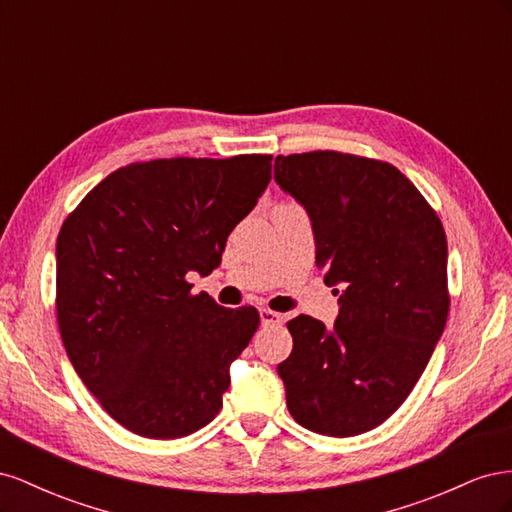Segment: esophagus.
I'll use <instances>...</instances> for the list:
<instances>
[{
  "instance_id": "esophagus-1",
  "label": "esophagus",
  "mask_w": 512,
  "mask_h": 512,
  "mask_svg": "<svg viewBox=\"0 0 512 512\" xmlns=\"http://www.w3.org/2000/svg\"><path fill=\"white\" fill-rule=\"evenodd\" d=\"M260 322L265 324H280L282 322V314H277V312H273V309H269V307H262L260 309Z\"/></svg>"
}]
</instances>
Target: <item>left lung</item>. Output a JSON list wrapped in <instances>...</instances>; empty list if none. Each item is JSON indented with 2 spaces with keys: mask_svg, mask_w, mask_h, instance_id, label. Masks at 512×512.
I'll list each match as a JSON object with an SVG mask.
<instances>
[{
  "mask_svg": "<svg viewBox=\"0 0 512 512\" xmlns=\"http://www.w3.org/2000/svg\"><path fill=\"white\" fill-rule=\"evenodd\" d=\"M275 181L312 218L324 282L342 284L331 331L305 314L286 324L292 352L277 365L286 406L309 431L359 436L404 404L444 331V226L416 185L382 160L292 153L275 158Z\"/></svg>",
  "mask_w": 512,
  "mask_h": 512,
  "instance_id": "8db88e82",
  "label": "left lung"
}]
</instances>
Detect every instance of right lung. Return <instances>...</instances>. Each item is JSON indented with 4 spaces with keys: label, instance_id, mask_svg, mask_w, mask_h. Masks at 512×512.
<instances>
[{
    "label": "right lung",
    "instance_id": "obj_1",
    "mask_svg": "<svg viewBox=\"0 0 512 512\" xmlns=\"http://www.w3.org/2000/svg\"><path fill=\"white\" fill-rule=\"evenodd\" d=\"M267 153L160 158L117 168L61 224L55 309L87 389L136 436L175 440L211 423L228 367L260 314L192 292L271 181Z\"/></svg>",
    "mask_w": 512,
    "mask_h": 512
}]
</instances>
